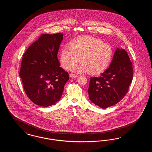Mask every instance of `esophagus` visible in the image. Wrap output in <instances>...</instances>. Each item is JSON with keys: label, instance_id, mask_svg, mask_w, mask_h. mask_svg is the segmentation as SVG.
Returning <instances> with one entry per match:
<instances>
[{"label": "esophagus", "instance_id": "1", "mask_svg": "<svg viewBox=\"0 0 152 152\" xmlns=\"http://www.w3.org/2000/svg\"><path fill=\"white\" fill-rule=\"evenodd\" d=\"M70 77H71V78H77V77H79V75L71 74V75H70Z\"/></svg>", "mask_w": 152, "mask_h": 152}]
</instances>
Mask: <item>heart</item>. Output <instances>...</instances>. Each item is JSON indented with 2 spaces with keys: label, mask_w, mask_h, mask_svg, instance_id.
Instances as JSON below:
<instances>
[{
  "label": "heart",
  "mask_w": 152,
  "mask_h": 152,
  "mask_svg": "<svg viewBox=\"0 0 152 152\" xmlns=\"http://www.w3.org/2000/svg\"><path fill=\"white\" fill-rule=\"evenodd\" d=\"M67 48L61 51L60 61L66 70L71 69L80 61L81 64L74 69L75 72L100 74L108 68L113 56L110 45L92 36L75 38L68 43Z\"/></svg>",
  "instance_id": "obj_1"
}]
</instances>
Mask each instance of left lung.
Returning <instances> with one entry per match:
<instances>
[{
	"mask_svg": "<svg viewBox=\"0 0 152 152\" xmlns=\"http://www.w3.org/2000/svg\"><path fill=\"white\" fill-rule=\"evenodd\" d=\"M133 79V66L127 52L117 48L108 68L90 79L89 99L102 109L118 103L127 94Z\"/></svg>",
	"mask_w": 152,
	"mask_h": 152,
	"instance_id": "8db88e82",
	"label": "left lung"
}]
</instances>
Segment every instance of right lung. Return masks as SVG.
Returning a JSON list of instances; mask_svg holds the SVG:
<instances>
[{"mask_svg": "<svg viewBox=\"0 0 152 152\" xmlns=\"http://www.w3.org/2000/svg\"><path fill=\"white\" fill-rule=\"evenodd\" d=\"M63 37L61 33L42 34L23 55L19 76L27 97L37 105L55 104L69 80L57 57Z\"/></svg>", "mask_w": 152, "mask_h": 152, "instance_id": "add662e5", "label": "right lung"}]
</instances>
